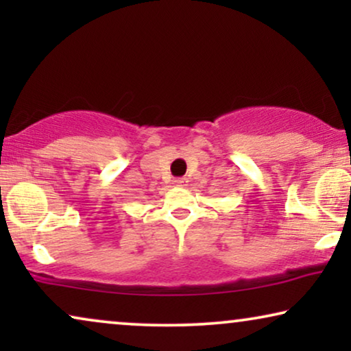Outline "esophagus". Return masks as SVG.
Segmentation results:
<instances>
[{
  "label": "esophagus",
  "mask_w": 351,
  "mask_h": 351,
  "mask_svg": "<svg viewBox=\"0 0 351 351\" xmlns=\"http://www.w3.org/2000/svg\"><path fill=\"white\" fill-rule=\"evenodd\" d=\"M186 182H189L186 179H176V180H174V184H176L177 186H185V185H186Z\"/></svg>",
  "instance_id": "obj_1"
}]
</instances>
